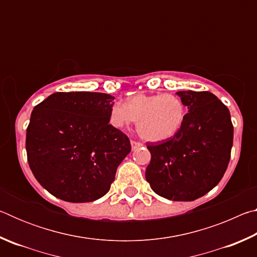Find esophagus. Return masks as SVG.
<instances>
[{
    "label": "esophagus",
    "mask_w": 257,
    "mask_h": 257,
    "mask_svg": "<svg viewBox=\"0 0 257 257\" xmlns=\"http://www.w3.org/2000/svg\"><path fill=\"white\" fill-rule=\"evenodd\" d=\"M141 146H143V144L142 143H139V142H136V141H132V149L135 151V150H137V149H139V147Z\"/></svg>",
    "instance_id": "obj_1"
}]
</instances>
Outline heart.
Here are the masks:
<instances>
[{"instance_id": "obj_1", "label": "heart", "mask_w": 257, "mask_h": 257, "mask_svg": "<svg viewBox=\"0 0 257 257\" xmlns=\"http://www.w3.org/2000/svg\"><path fill=\"white\" fill-rule=\"evenodd\" d=\"M187 108L175 94H137L127 103L115 102L110 108V122L122 129L137 120V130L150 142H162L176 136L186 119Z\"/></svg>"}]
</instances>
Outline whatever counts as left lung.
<instances>
[{
	"mask_svg": "<svg viewBox=\"0 0 257 257\" xmlns=\"http://www.w3.org/2000/svg\"><path fill=\"white\" fill-rule=\"evenodd\" d=\"M188 108L176 136L147 144L151 162L146 180L156 194L172 201H195L219 184L233 142L228 107L210 92L177 93Z\"/></svg>",
	"mask_w": 257,
	"mask_h": 257,
	"instance_id": "8db88e82",
	"label": "left lung"
}]
</instances>
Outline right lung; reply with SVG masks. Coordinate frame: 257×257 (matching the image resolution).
Returning <instances> with one entry per match:
<instances>
[{"label": "right lung", "mask_w": 257, "mask_h": 257, "mask_svg": "<svg viewBox=\"0 0 257 257\" xmlns=\"http://www.w3.org/2000/svg\"><path fill=\"white\" fill-rule=\"evenodd\" d=\"M114 97L104 93H54L34 107L26 134L28 163L53 196L71 203L104 196L130 141L110 124Z\"/></svg>", "instance_id": "1"}]
</instances>
